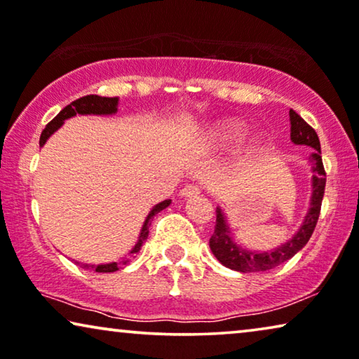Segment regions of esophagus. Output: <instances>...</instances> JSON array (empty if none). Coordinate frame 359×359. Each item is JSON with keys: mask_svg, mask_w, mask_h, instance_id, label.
Wrapping results in <instances>:
<instances>
[{"mask_svg": "<svg viewBox=\"0 0 359 359\" xmlns=\"http://www.w3.org/2000/svg\"><path fill=\"white\" fill-rule=\"evenodd\" d=\"M180 194L183 196V198H193V196L201 194V189H199L198 184H188L180 191Z\"/></svg>", "mask_w": 359, "mask_h": 359, "instance_id": "esophagus-1", "label": "esophagus"}]
</instances>
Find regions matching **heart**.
Here are the masks:
<instances>
[{
    "mask_svg": "<svg viewBox=\"0 0 359 359\" xmlns=\"http://www.w3.org/2000/svg\"><path fill=\"white\" fill-rule=\"evenodd\" d=\"M240 130H242V124L237 121L220 122V124H217V127H215V134H217L220 140H232L240 134ZM258 144H259V140L257 139V137H253V139H250L247 142V147L248 149H255Z\"/></svg>",
    "mask_w": 359,
    "mask_h": 359,
    "instance_id": "b5f03b06",
    "label": "heart"
}]
</instances>
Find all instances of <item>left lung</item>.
Returning a JSON list of instances; mask_svg holds the SVG:
<instances>
[{"instance_id":"obj_1","label":"left lung","mask_w":359,"mask_h":359,"mask_svg":"<svg viewBox=\"0 0 359 359\" xmlns=\"http://www.w3.org/2000/svg\"><path fill=\"white\" fill-rule=\"evenodd\" d=\"M291 116V140L297 145H307L311 149L316 150V154L312 155V170H313V178H312V203L311 209L306 220H304L302 227L299 232L294 235L292 240H289L287 243H284L283 247H279L274 252L268 253H253L247 252V250L237 247L230 238L229 225L225 224L222 210L217 209V215H215V227L214 233L209 240V247L212 250L214 257L219 259L224 266L240 273H257V271H268L283 264L287 259H291L299 250L304 248L309 242V238L312 237L313 230H316L318 215H320L322 209V199L323 193H325V181L327 173L322 163V155H320V140H318L317 132L297 114L296 111H289Z\"/></svg>"}]
</instances>
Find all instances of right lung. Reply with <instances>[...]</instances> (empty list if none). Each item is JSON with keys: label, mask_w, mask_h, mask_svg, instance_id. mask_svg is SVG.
I'll use <instances>...</instances> for the list:
<instances>
[{"label": "right lung", "mask_w": 359, "mask_h": 359, "mask_svg": "<svg viewBox=\"0 0 359 359\" xmlns=\"http://www.w3.org/2000/svg\"><path fill=\"white\" fill-rule=\"evenodd\" d=\"M117 102H119V97L114 96V97H104V96H97V95H88V96H83V97H78L70 104L63 107V109L58 112V114L53 117V119L48 122L46 129L42 130V135H41V147L46 144L48 137H50L53 132H55L58 127L63 124V121L68 119V117H73L76 114H114L117 111ZM170 205V201H163V203L156 204L154 209H151V212L149 214V217H147L145 224H144V229H142V233H140V238L137 245L132 250V255L137 253L142 247V243L145 242L147 238H149V227H150V219L154 217L155 214H158L160 210H163L165 208H168ZM80 264V263H78ZM127 264V262H119V263H107V264H81L85 269H95L96 273H114L119 269L121 266H124Z\"/></svg>", "instance_id": "1"}]
</instances>
